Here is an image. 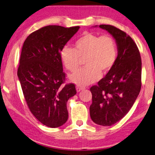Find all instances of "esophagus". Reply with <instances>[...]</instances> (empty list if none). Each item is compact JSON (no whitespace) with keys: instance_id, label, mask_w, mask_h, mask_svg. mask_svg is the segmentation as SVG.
I'll return each instance as SVG.
<instances>
[{"instance_id":"esophagus-1","label":"esophagus","mask_w":155,"mask_h":155,"mask_svg":"<svg viewBox=\"0 0 155 155\" xmlns=\"http://www.w3.org/2000/svg\"><path fill=\"white\" fill-rule=\"evenodd\" d=\"M84 89V87H82V86L80 85H77L76 86V90H77V92H80L81 91Z\"/></svg>"}]
</instances>
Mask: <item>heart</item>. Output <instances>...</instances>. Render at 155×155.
<instances>
[{
  "label": "heart",
  "instance_id": "1",
  "mask_svg": "<svg viewBox=\"0 0 155 155\" xmlns=\"http://www.w3.org/2000/svg\"><path fill=\"white\" fill-rule=\"evenodd\" d=\"M75 48L64 46L60 58L64 67L74 71L84 59L87 67L68 76L76 84L86 86L96 82L101 73L106 74L112 69L117 58V46L110 35H101L86 32L74 43Z\"/></svg>",
  "mask_w": 155,
  "mask_h": 155
}]
</instances>
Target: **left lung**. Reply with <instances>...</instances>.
Instances as JSON below:
<instances>
[{"mask_svg": "<svg viewBox=\"0 0 155 155\" xmlns=\"http://www.w3.org/2000/svg\"><path fill=\"white\" fill-rule=\"evenodd\" d=\"M99 27L115 40L118 54L112 69L97 85L90 88V115L93 122L109 126L128 113L138 97L141 87V60L135 42L125 32L112 25Z\"/></svg>", "mask_w": 155, "mask_h": 155, "instance_id": "left-lung-1", "label": "left lung"}]
</instances>
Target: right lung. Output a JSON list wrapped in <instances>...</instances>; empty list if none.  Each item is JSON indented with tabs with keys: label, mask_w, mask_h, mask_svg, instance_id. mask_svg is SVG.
<instances>
[{
	"label": "right lung",
	"mask_w": 155,
	"mask_h": 155,
	"mask_svg": "<svg viewBox=\"0 0 155 155\" xmlns=\"http://www.w3.org/2000/svg\"><path fill=\"white\" fill-rule=\"evenodd\" d=\"M80 27L49 25L33 32L22 48L18 77L30 111L50 128L68 120L67 103L77 92L75 84L62 86L65 80L60 52Z\"/></svg>",
	"instance_id": "add662e5"
}]
</instances>
